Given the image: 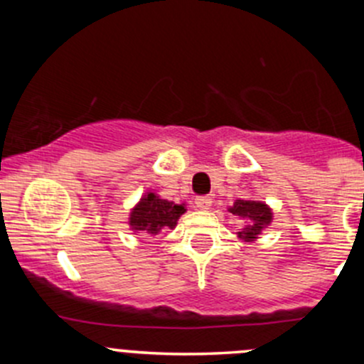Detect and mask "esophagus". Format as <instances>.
Segmentation results:
<instances>
[{
    "label": "esophagus",
    "mask_w": 364,
    "mask_h": 364,
    "mask_svg": "<svg viewBox=\"0 0 364 364\" xmlns=\"http://www.w3.org/2000/svg\"><path fill=\"white\" fill-rule=\"evenodd\" d=\"M211 203H213V199H211V197H208V196L197 197V199H196V205L199 209H203V211H205V209H209V205H211Z\"/></svg>",
    "instance_id": "1"
}]
</instances>
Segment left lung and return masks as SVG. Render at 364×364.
I'll list each match as a JSON object with an SVG mask.
<instances>
[{"mask_svg":"<svg viewBox=\"0 0 364 364\" xmlns=\"http://www.w3.org/2000/svg\"><path fill=\"white\" fill-rule=\"evenodd\" d=\"M229 213H232L240 220H247V225L237 232V237L245 243H253L259 240L262 230L273 222V209L262 200L237 199L229 208Z\"/></svg>","mask_w":364,"mask_h":364,"instance_id":"left-lung-1","label":"left lung"}]
</instances>
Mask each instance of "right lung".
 Instances as JSON below:
<instances>
[{"label": "right lung", "mask_w": 364, "mask_h": 364, "mask_svg": "<svg viewBox=\"0 0 364 364\" xmlns=\"http://www.w3.org/2000/svg\"><path fill=\"white\" fill-rule=\"evenodd\" d=\"M186 211L185 203L176 204L161 199L159 193L146 192L137 204L132 208L128 225L135 234L156 236L164 229H174L178 220Z\"/></svg>", "instance_id": "1"}]
</instances>
